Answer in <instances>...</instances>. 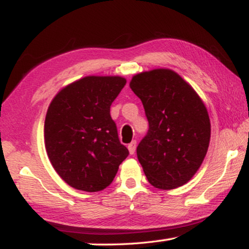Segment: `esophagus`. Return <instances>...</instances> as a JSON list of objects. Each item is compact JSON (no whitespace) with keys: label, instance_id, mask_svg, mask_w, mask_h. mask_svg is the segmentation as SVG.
Instances as JSON below:
<instances>
[{"label":"esophagus","instance_id":"obj_1","mask_svg":"<svg viewBox=\"0 0 249 249\" xmlns=\"http://www.w3.org/2000/svg\"><path fill=\"white\" fill-rule=\"evenodd\" d=\"M136 146H137V142L136 141H132L130 144L128 145V149H129V153H130V154H134V153L136 152Z\"/></svg>","mask_w":249,"mask_h":249}]
</instances>
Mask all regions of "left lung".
<instances>
[{"label":"left lung","instance_id":"8db88e82","mask_svg":"<svg viewBox=\"0 0 249 249\" xmlns=\"http://www.w3.org/2000/svg\"><path fill=\"white\" fill-rule=\"evenodd\" d=\"M130 88L148 120L147 134L137 146L148 182L159 189L185 185L202 165L210 144L211 124L203 101L170 69L136 74Z\"/></svg>","mask_w":249,"mask_h":249}]
</instances>
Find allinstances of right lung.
Segmentation results:
<instances>
[{
  "instance_id": "right-lung-1",
  "label": "right lung",
  "mask_w": 249,
  "mask_h": 249,
  "mask_svg": "<svg viewBox=\"0 0 249 249\" xmlns=\"http://www.w3.org/2000/svg\"><path fill=\"white\" fill-rule=\"evenodd\" d=\"M127 80L88 76L68 85L51 102L44 142L53 168L68 185L100 192L113 181L129 155L119 141L110 107Z\"/></svg>"
}]
</instances>
